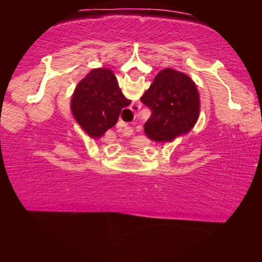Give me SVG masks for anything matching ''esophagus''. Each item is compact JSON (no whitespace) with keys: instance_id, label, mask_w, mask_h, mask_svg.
Returning a JSON list of instances; mask_svg holds the SVG:
<instances>
[{"instance_id":"1","label":"esophagus","mask_w":262,"mask_h":262,"mask_svg":"<svg viewBox=\"0 0 262 262\" xmlns=\"http://www.w3.org/2000/svg\"><path fill=\"white\" fill-rule=\"evenodd\" d=\"M132 112H136V111L140 110V105H132ZM123 134H125L126 136H130L133 134V128L132 127H125V129H123Z\"/></svg>"}]
</instances>
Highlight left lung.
Here are the masks:
<instances>
[{"instance_id": "8db88e82", "label": "left lung", "mask_w": 262, "mask_h": 262, "mask_svg": "<svg viewBox=\"0 0 262 262\" xmlns=\"http://www.w3.org/2000/svg\"><path fill=\"white\" fill-rule=\"evenodd\" d=\"M141 100L151 112L144 133L154 142L167 143L188 134L200 117L196 84L186 74L172 68L156 75Z\"/></svg>"}]
</instances>
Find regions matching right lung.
I'll return each instance as SVG.
<instances>
[{
    "instance_id": "add662e5",
    "label": "right lung",
    "mask_w": 262,
    "mask_h": 262,
    "mask_svg": "<svg viewBox=\"0 0 262 262\" xmlns=\"http://www.w3.org/2000/svg\"><path fill=\"white\" fill-rule=\"evenodd\" d=\"M130 103L123 96L113 70L100 67L90 70L78 82L70 100V111L88 136L100 140Z\"/></svg>"
}]
</instances>
